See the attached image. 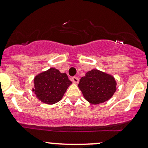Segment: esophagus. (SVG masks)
<instances>
[{
	"instance_id": "34e87169",
	"label": "esophagus",
	"mask_w": 148,
	"mask_h": 148,
	"mask_svg": "<svg viewBox=\"0 0 148 148\" xmlns=\"http://www.w3.org/2000/svg\"><path fill=\"white\" fill-rule=\"evenodd\" d=\"M71 81H72L74 83L77 84L79 82V78L77 77H73L72 78H71Z\"/></svg>"
}]
</instances>
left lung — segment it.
<instances>
[{"label":"left lung","mask_w":148,"mask_h":148,"mask_svg":"<svg viewBox=\"0 0 148 148\" xmlns=\"http://www.w3.org/2000/svg\"><path fill=\"white\" fill-rule=\"evenodd\" d=\"M79 88L85 99L92 104L103 103L113 96L116 90V82L113 77L97 69L88 71L82 77Z\"/></svg>","instance_id":"8db88e82"}]
</instances>
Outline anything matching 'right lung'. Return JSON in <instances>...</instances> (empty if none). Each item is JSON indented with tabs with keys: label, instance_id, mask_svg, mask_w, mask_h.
I'll use <instances>...</instances> for the list:
<instances>
[{
	"label": "right lung",
	"instance_id": "obj_1",
	"mask_svg": "<svg viewBox=\"0 0 148 148\" xmlns=\"http://www.w3.org/2000/svg\"><path fill=\"white\" fill-rule=\"evenodd\" d=\"M71 84L66 74L50 68L35 77V88L32 91L42 102L54 104L61 100Z\"/></svg>",
	"mask_w": 148,
	"mask_h": 148
}]
</instances>
